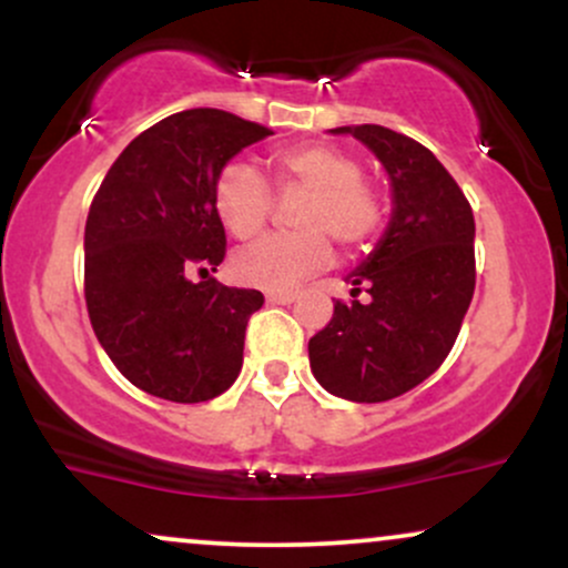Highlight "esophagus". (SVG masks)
I'll return each instance as SVG.
<instances>
[{
  "label": "esophagus",
  "instance_id": "1",
  "mask_svg": "<svg viewBox=\"0 0 568 568\" xmlns=\"http://www.w3.org/2000/svg\"><path fill=\"white\" fill-rule=\"evenodd\" d=\"M298 298V293L293 291H266V302L270 304H293Z\"/></svg>",
  "mask_w": 568,
  "mask_h": 568
}]
</instances>
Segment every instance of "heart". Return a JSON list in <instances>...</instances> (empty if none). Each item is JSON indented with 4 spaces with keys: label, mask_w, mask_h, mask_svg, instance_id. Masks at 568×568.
<instances>
[{
    "label": "heart",
    "mask_w": 568,
    "mask_h": 568,
    "mask_svg": "<svg viewBox=\"0 0 568 568\" xmlns=\"http://www.w3.org/2000/svg\"><path fill=\"white\" fill-rule=\"evenodd\" d=\"M280 189H306L296 211L298 232L270 234L240 247L232 256V275L243 285L285 291L325 270L334 258L331 241L347 251L366 247L384 224V197L363 179L355 154L336 143L306 141L275 152ZM213 207L234 237L247 240L266 226L272 189L245 160H232L213 181Z\"/></svg>",
    "instance_id": "1"
}]
</instances>
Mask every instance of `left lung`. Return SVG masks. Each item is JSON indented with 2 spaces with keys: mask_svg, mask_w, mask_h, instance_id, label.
<instances>
[{
  "mask_svg": "<svg viewBox=\"0 0 568 568\" xmlns=\"http://www.w3.org/2000/svg\"><path fill=\"white\" fill-rule=\"evenodd\" d=\"M331 133L366 143L393 186V216L349 272L352 296L310 338V366L331 395L382 403L433 376L452 352L475 291V219L452 173L419 141L382 125Z\"/></svg>",
  "mask_w": 568,
  "mask_h": 568,
  "instance_id": "obj_1",
  "label": "left lung"
}]
</instances>
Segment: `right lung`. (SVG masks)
Listing matches in <instances>:
<instances>
[{
    "label": "right lung",
    "instance_id": "1",
    "mask_svg": "<svg viewBox=\"0 0 568 568\" xmlns=\"http://www.w3.org/2000/svg\"><path fill=\"white\" fill-rule=\"evenodd\" d=\"M266 135L237 114L186 109L130 141L101 181L84 224V302L101 347L143 393L202 403L243 368L264 296L211 277L226 253L213 181Z\"/></svg>",
    "mask_w": 568,
    "mask_h": 568
}]
</instances>
